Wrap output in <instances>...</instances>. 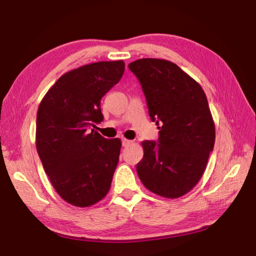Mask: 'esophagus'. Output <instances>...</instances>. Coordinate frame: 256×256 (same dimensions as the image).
<instances>
[{
  "label": "esophagus",
  "instance_id": "esophagus-1",
  "mask_svg": "<svg viewBox=\"0 0 256 256\" xmlns=\"http://www.w3.org/2000/svg\"><path fill=\"white\" fill-rule=\"evenodd\" d=\"M132 144V141L131 140H128V138H123L122 140V146H130Z\"/></svg>",
  "mask_w": 256,
  "mask_h": 256
}]
</instances>
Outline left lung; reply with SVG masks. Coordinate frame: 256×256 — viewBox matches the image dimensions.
<instances>
[{"label":"left lung","instance_id":"left-lung-1","mask_svg":"<svg viewBox=\"0 0 256 256\" xmlns=\"http://www.w3.org/2000/svg\"><path fill=\"white\" fill-rule=\"evenodd\" d=\"M144 90L149 116L160 125L158 141H144L136 172L154 194L176 198L206 170L214 146V123L201 86L175 63L141 58L128 64Z\"/></svg>","mask_w":256,"mask_h":256}]
</instances>
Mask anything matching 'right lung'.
<instances>
[{
	"label": "right lung",
	"instance_id": "right-lung-1",
	"mask_svg": "<svg viewBox=\"0 0 256 256\" xmlns=\"http://www.w3.org/2000/svg\"><path fill=\"white\" fill-rule=\"evenodd\" d=\"M123 60L86 64L66 72L37 112L36 148L52 185L64 201L86 208L106 196L122 142L92 126L102 122L100 99L120 80Z\"/></svg>",
	"mask_w": 256,
	"mask_h": 256
}]
</instances>
